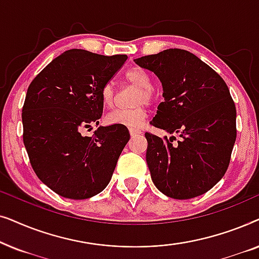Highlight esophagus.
<instances>
[{"label": "esophagus", "instance_id": "obj_1", "mask_svg": "<svg viewBox=\"0 0 259 259\" xmlns=\"http://www.w3.org/2000/svg\"><path fill=\"white\" fill-rule=\"evenodd\" d=\"M140 133H141L140 130L132 128V127H131V128H130V134H131V136H137V134H140Z\"/></svg>", "mask_w": 259, "mask_h": 259}]
</instances>
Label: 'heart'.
Instances as JSON below:
<instances>
[{
	"label": "heart",
	"mask_w": 259,
	"mask_h": 259,
	"mask_svg": "<svg viewBox=\"0 0 259 259\" xmlns=\"http://www.w3.org/2000/svg\"><path fill=\"white\" fill-rule=\"evenodd\" d=\"M125 79L131 84L138 87V92L134 97V104H137L133 108H119L112 111L107 115L108 123L115 125H123L132 127H139L144 120L147 118L146 104H151L154 101L155 94L152 88V79L147 72L139 67H133L126 70ZM101 100L106 107H112L115 102V87L112 82H106L101 88Z\"/></svg>",
	"instance_id": "1"
}]
</instances>
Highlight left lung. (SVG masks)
Listing matches in <instances>:
<instances>
[{"mask_svg": "<svg viewBox=\"0 0 259 259\" xmlns=\"http://www.w3.org/2000/svg\"><path fill=\"white\" fill-rule=\"evenodd\" d=\"M134 61L162 84L165 100L151 123L179 134V139H161L145 133L154 185L175 199L204 194L225 175L237 137L236 106L225 81L184 49H166Z\"/></svg>", "mask_w": 259, "mask_h": 259, "instance_id": "8db88e82", "label": "left lung"}]
</instances>
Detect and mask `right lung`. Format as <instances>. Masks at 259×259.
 I'll use <instances>...</instances> for the list:
<instances>
[{
	"instance_id": "obj_1",
	"label": "right lung",
	"mask_w": 259,
	"mask_h": 259,
	"mask_svg": "<svg viewBox=\"0 0 259 259\" xmlns=\"http://www.w3.org/2000/svg\"><path fill=\"white\" fill-rule=\"evenodd\" d=\"M127 55L69 49L45 67L28 87L22 108L23 144L38 179L59 196L87 199L108 185L123 147L126 126H100L101 88Z\"/></svg>"
}]
</instances>
